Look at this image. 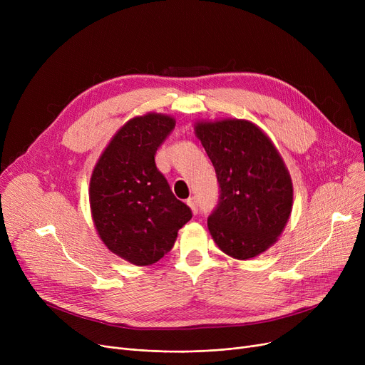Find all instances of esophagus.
Segmentation results:
<instances>
[{
    "mask_svg": "<svg viewBox=\"0 0 365 365\" xmlns=\"http://www.w3.org/2000/svg\"><path fill=\"white\" fill-rule=\"evenodd\" d=\"M186 204L190 207V210H192L194 215L198 213V202H197V198H195V197L187 198V200H186Z\"/></svg>",
    "mask_w": 365,
    "mask_h": 365,
    "instance_id": "34e87169",
    "label": "esophagus"
}]
</instances>
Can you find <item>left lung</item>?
Returning a JSON list of instances; mask_svg holds the SVG:
<instances>
[{
  "label": "left lung",
  "mask_w": 365,
  "mask_h": 365,
  "mask_svg": "<svg viewBox=\"0 0 365 365\" xmlns=\"http://www.w3.org/2000/svg\"><path fill=\"white\" fill-rule=\"evenodd\" d=\"M195 133L220 187L207 225L222 252L240 260L269 248L289 222L293 185L278 150L245 120L198 123Z\"/></svg>",
  "instance_id": "obj_1"
}]
</instances>
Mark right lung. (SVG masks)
<instances>
[{"mask_svg":"<svg viewBox=\"0 0 365 365\" xmlns=\"http://www.w3.org/2000/svg\"><path fill=\"white\" fill-rule=\"evenodd\" d=\"M175 125V120L161 113L130 120L91 175L96 229L112 253L138 266L155 263L168 253L179 229L192 217L155 164V153Z\"/></svg>","mask_w":365,"mask_h":365,"instance_id":"obj_1","label":"right lung"}]
</instances>
